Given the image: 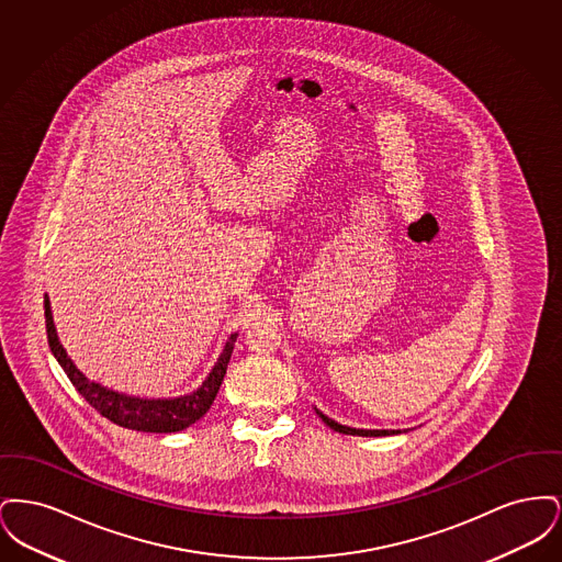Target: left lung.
<instances>
[{"mask_svg": "<svg viewBox=\"0 0 562 562\" xmlns=\"http://www.w3.org/2000/svg\"><path fill=\"white\" fill-rule=\"evenodd\" d=\"M321 415L322 422L328 426L330 429H335V431H339V434H351V436H387V434H398V431H387V429H353L346 428V426H339V424H335L333 419H328V417H324L322 413Z\"/></svg>", "mask_w": 562, "mask_h": 562, "instance_id": "left-lung-1", "label": "left lung"}]
</instances>
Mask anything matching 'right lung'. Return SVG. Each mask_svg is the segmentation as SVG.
<instances>
[{"instance_id": "obj_1", "label": "right lung", "mask_w": 562, "mask_h": 562, "mask_svg": "<svg viewBox=\"0 0 562 562\" xmlns=\"http://www.w3.org/2000/svg\"><path fill=\"white\" fill-rule=\"evenodd\" d=\"M44 316H46V335H48V346L53 349L54 358L63 367V371L69 376V381L76 385L86 402L97 408L109 422L122 428L136 429V431H158V434H170V431H181L195 424L204 413L211 408L214 396L221 387V381L227 371L234 344L238 335H232L227 346L223 349L218 362L214 364L213 373L202 383L200 390H195L189 396H181L175 401H143V398H133L124 396L117 392L105 390L103 385L86 379L83 374L74 367V362L67 358L65 349L58 344L56 330H54L53 314H50V303L48 296H44Z\"/></svg>"}]
</instances>
